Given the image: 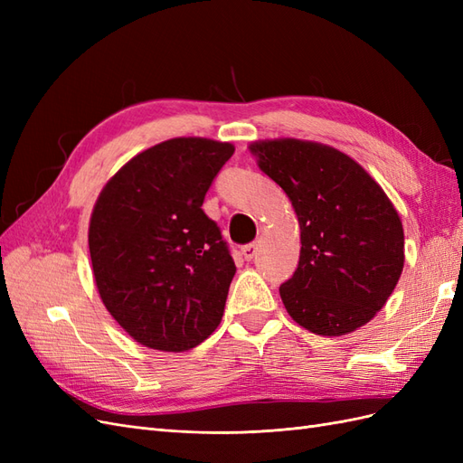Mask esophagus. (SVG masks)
<instances>
[{
    "mask_svg": "<svg viewBox=\"0 0 463 463\" xmlns=\"http://www.w3.org/2000/svg\"><path fill=\"white\" fill-rule=\"evenodd\" d=\"M257 250H259V247H257L255 243H249V245H245V247L241 249V253H243L245 260H250V259H255V255H257Z\"/></svg>",
    "mask_w": 463,
    "mask_h": 463,
    "instance_id": "34e87169",
    "label": "esophagus"
}]
</instances>
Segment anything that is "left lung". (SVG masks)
I'll return each mask as SVG.
<instances>
[{"label":"left lung","mask_w":463,"mask_h":463,"mask_svg":"<svg viewBox=\"0 0 463 463\" xmlns=\"http://www.w3.org/2000/svg\"><path fill=\"white\" fill-rule=\"evenodd\" d=\"M289 197L301 230L286 311L318 335H344L383 309L403 270V228L383 187L332 146L274 138L249 146Z\"/></svg>","instance_id":"left-lung-1"}]
</instances>
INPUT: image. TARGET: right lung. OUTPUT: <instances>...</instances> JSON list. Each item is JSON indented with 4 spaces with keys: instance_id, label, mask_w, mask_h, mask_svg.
Here are the masks:
<instances>
[{
    "instance_id": "obj_1",
    "label": "right lung",
    "mask_w": 463,
    "mask_h": 463,
    "mask_svg": "<svg viewBox=\"0 0 463 463\" xmlns=\"http://www.w3.org/2000/svg\"><path fill=\"white\" fill-rule=\"evenodd\" d=\"M233 150L170 138L137 154L98 197L89 226L94 282L135 342L187 352L220 325L235 262L203 203Z\"/></svg>"
}]
</instances>
